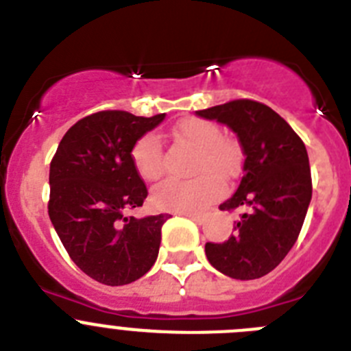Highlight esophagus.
Listing matches in <instances>:
<instances>
[{"instance_id":"34e87169","label":"esophagus","mask_w":351,"mask_h":351,"mask_svg":"<svg viewBox=\"0 0 351 351\" xmlns=\"http://www.w3.org/2000/svg\"><path fill=\"white\" fill-rule=\"evenodd\" d=\"M181 215H186V217H189L191 221H195L197 224H204L205 223V217L200 214H188V212H181Z\"/></svg>"}]
</instances>
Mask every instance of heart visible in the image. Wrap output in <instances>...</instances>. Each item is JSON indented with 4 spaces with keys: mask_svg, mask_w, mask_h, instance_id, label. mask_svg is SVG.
I'll return each instance as SVG.
<instances>
[{
    "mask_svg": "<svg viewBox=\"0 0 351 351\" xmlns=\"http://www.w3.org/2000/svg\"><path fill=\"white\" fill-rule=\"evenodd\" d=\"M173 139L197 149L193 160V173L198 178L181 181L165 179L154 186L151 198L162 210L202 212L212 200L219 197L223 184L217 178H231L240 163V147L230 137L221 136L219 127L204 118H186L172 130ZM132 162L146 181L158 179L165 169L160 139L154 134H146L132 147Z\"/></svg>",
    "mask_w": 351,
    "mask_h": 351,
    "instance_id": "b5f03b06",
    "label": "heart"
}]
</instances>
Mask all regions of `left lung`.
<instances>
[{
  "instance_id": "1",
  "label": "left lung",
  "mask_w": 351,
  "mask_h": 351,
  "mask_svg": "<svg viewBox=\"0 0 351 351\" xmlns=\"http://www.w3.org/2000/svg\"><path fill=\"white\" fill-rule=\"evenodd\" d=\"M228 125L242 146L243 173L221 210L243 208L226 242L205 243L215 269L237 280H254L280 265L295 243L311 200V172L301 137L268 108L250 99L197 111Z\"/></svg>"
}]
</instances>
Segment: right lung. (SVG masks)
<instances>
[{
  "mask_svg": "<svg viewBox=\"0 0 351 351\" xmlns=\"http://www.w3.org/2000/svg\"><path fill=\"white\" fill-rule=\"evenodd\" d=\"M165 112L151 118L99 111L76 121L50 163L48 215L64 249L83 273L104 285H125L146 275L158 257L169 214L137 219L147 188L132 162L137 139Z\"/></svg>",
  "mask_w": 351,
  "mask_h": 351,
  "instance_id": "obj_1",
  "label": "right lung"
}]
</instances>
